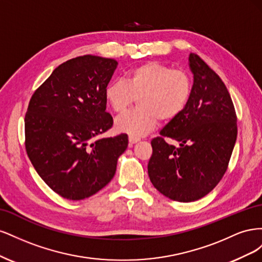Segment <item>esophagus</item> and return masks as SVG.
<instances>
[{
    "label": "esophagus",
    "mask_w": 262,
    "mask_h": 262,
    "mask_svg": "<svg viewBox=\"0 0 262 262\" xmlns=\"http://www.w3.org/2000/svg\"><path fill=\"white\" fill-rule=\"evenodd\" d=\"M139 141H140L139 138L129 137V143H130V145H132V144H134V143H137V142H139Z\"/></svg>",
    "instance_id": "34e87169"
}]
</instances>
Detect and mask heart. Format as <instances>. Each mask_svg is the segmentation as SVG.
Segmentation results:
<instances>
[{
    "instance_id": "heart-1",
    "label": "heart",
    "mask_w": 262,
    "mask_h": 262,
    "mask_svg": "<svg viewBox=\"0 0 262 262\" xmlns=\"http://www.w3.org/2000/svg\"><path fill=\"white\" fill-rule=\"evenodd\" d=\"M191 91L192 82L186 71L171 70L153 61L129 71L124 82L109 83L105 98L118 115L123 114L137 99L138 108L117 119L116 129L141 138L155 128L158 119L171 121L184 112Z\"/></svg>"
}]
</instances>
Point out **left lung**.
I'll list each match as a JSON object with an SVG mask.
<instances>
[{
  "label": "left lung",
  "instance_id": "1",
  "mask_svg": "<svg viewBox=\"0 0 262 262\" xmlns=\"http://www.w3.org/2000/svg\"><path fill=\"white\" fill-rule=\"evenodd\" d=\"M189 102L152 140L147 171L153 186L178 202L199 200L224 176L237 138V117L225 84L199 55L190 53ZM175 139L180 147L169 145Z\"/></svg>",
  "mask_w": 262,
  "mask_h": 262
}]
</instances>
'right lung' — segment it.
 <instances>
[{
	"label": "right lung",
	"mask_w": 262,
	"mask_h": 262,
	"mask_svg": "<svg viewBox=\"0 0 262 262\" xmlns=\"http://www.w3.org/2000/svg\"><path fill=\"white\" fill-rule=\"evenodd\" d=\"M114 59L82 55L62 63L38 87L25 116V146L38 175L54 192L83 200L112 180L128 147L124 133L98 139L113 126L105 90Z\"/></svg>",
	"instance_id": "add662e5"
}]
</instances>
